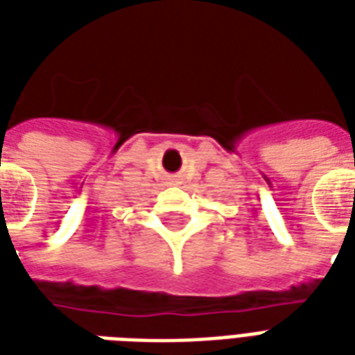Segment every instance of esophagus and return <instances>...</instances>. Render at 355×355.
<instances>
[{"mask_svg":"<svg viewBox=\"0 0 355 355\" xmlns=\"http://www.w3.org/2000/svg\"><path fill=\"white\" fill-rule=\"evenodd\" d=\"M171 182H173V184H178V178H171Z\"/></svg>","mask_w":355,"mask_h":355,"instance_id":"34e87169","label":"esophagus"}]
</instances>
